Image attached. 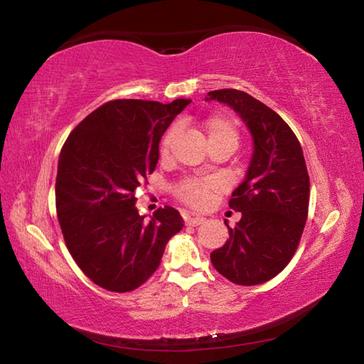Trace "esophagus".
<instances>
[{
    "instance_id": "1",
    "label": "esophagus",
    "mask_w": 364,
    "mask_h": 364,
    "mask_svg": "<svg viewBox=\"0 0 364 364\" xmlns=\"http://www.w3.org/2000/svg\"><path fill=\"white\" fill-rule=\"evenodd\" d=\"M203 222H205V219L200 218V215H196V218H191V215H188V218H184V223H186V225H189V227H197Z\"/></svg>"
}]
</instances>
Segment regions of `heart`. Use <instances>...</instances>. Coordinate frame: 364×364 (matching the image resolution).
Here are the masks:
<instances>
[{
  "instance_id": "1",
  "label": "heart",
  "mask_w": 364,
  "mask_h": 364,
  "mask_svg": "<svg viewBox=\"0 0 364 364\" xmlns=\"http://www.w3.org/2000/svg\"><path fill=\"white\" fill-rule=\"evenodd\" d=\"M203 129L208 137V145L211 144H230L236 149L239 142V131L235 120H231L225 115H211L203 122ZM178 133V128L173 127L167 131L161 142V154L167 156L170 153V146L173 144V139ZM211 194V184L197 180H188L181 183L176 188V196L184 203L194 208H202L208 203Z\"/></svg>"
}]
</instances>
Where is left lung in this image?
Returning <instances> with one entry per match:
<instances>
[{
  "instance_id": "1",
  "label": "left lung",
  "mask_w": 364,
  "mask_h": 364,
  "mask_svg": "<svg viewBox=\"0 0 364 364\" xmlns=\"http://www.w3.org/2000/svg\"><path fill=\"white\" fill-rule=\"evenodd\" d=\"M206 102L230 106L253 141L244 181L230 208L241 213L230 239L211 253V262L230 282L253 286L269 282L296 253L308 215L310 176L296 134L280 115L236 89L208 92Z\"/></svg>"
}]
</instances>
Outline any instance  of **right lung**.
Returning <instances> with one entry per match:
<instances>
[{
    "instance_id": "obj_1",
    "label": "right lung",
    "mask_w": 364,
    "mask_h": 364,
    "mask_svg": "<svg viewBox=\"0 0 364 364\" xmlns=\"http://www.w3.org/2000/svg\"><path fill=\"white\" fill-rule=\"evenodd\" d=\"M189 103L114 100L90 112L60 150V230L76 264L107 291L128 292L149 280L168 239L183 228L172 206L159 208L146 222L134 192L158 164L162 134Z\"/></svg>"
}]
</instances>
